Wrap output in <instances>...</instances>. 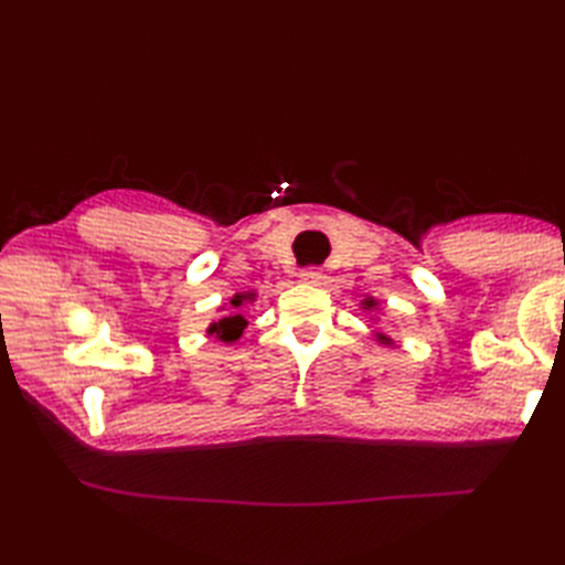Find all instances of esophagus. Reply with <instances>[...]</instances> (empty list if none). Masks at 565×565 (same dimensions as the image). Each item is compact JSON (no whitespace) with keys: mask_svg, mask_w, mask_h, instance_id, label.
I'll use <instances>...</instances> for the list:
<instances>
[{"mask_svg":"<svg viewBox=\"0 0 565 565\" xmlns=\"http://www.w3.org/2000/svg\"><path fill=\"white\" fill-rule=\"evenodd\" d=\"M299 278H301V282H306V285H320V280H322L324 276H322V270H320L318 266H306V268H301Z\"/></svg>","mask_w":565,"mask_h":565,"instance_id":"esophagus-1","label":"esophagus"}]
</instances>
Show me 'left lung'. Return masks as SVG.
<instances>
[{
	"mask_svg": "<svg viewBox=\"0 0 565 565\" xmlns=\"http://www.w3.org/2000/svg\"><path fill=\"white\" fill-rule=\"evenodd\" d=\"M374 306H377V301H374V299H365V301H363V309H367V311H372ZM377 339L382 341V344H386V347L393 344V341H391L386 334H377Z\"/></svg>",
	"mask_w": 565,
	"mask_h": 565,
	"instance_id": "obj_1",
	"label": "left lung"
}]
</instances>
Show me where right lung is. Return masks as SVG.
Masks as SVG:
<instances>
[{
    "label": "right lung",
    "mask_w": 565,
    "mask_h": 565,
    "mask_svg": "<svg viewBox=\"0 0 565 565\" xmlns=\"http://www.w3.org/2000/svg\"><path fill=\"white\" fill-rule=\"evenodd\" d=\"M245 301H254V292H247V295H235L233 299H231V306L233 309H241V306L245 303ZM247 328V320L243 318V313H233V316H226V318H221L218 322H212L210 324V330H207V334H214L216 339H221V341H235V339H241V334H243V330Z\"/></svg>",
    "instance_id": "obj_1"
}]
</instances>
